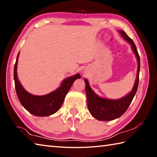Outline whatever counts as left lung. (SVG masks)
<instances>
[{
	"instance_id": "8db88e82",
	"label": "left lung",
	"mask_w": 157,
	"mask_h": 157,
	"mask_svg": "<svg viewBox=\"0 0 157 157\" xmlns=\"http://www.w3.org/2000/svg\"><path fill=\"white\" fill-rule=\"evenodd\" d=\"M119 32L122 37L132 45V48L137 58L138 63L137 77H136L134 88L131 92L126 95L125 97L117 100H110L99 97L91 89L87 79H84L86 82V93L87 96L88 110L94 117L100 121H111V120L115 119L121 117L127 111L131 104L138 87L140 61V56L137 48L134 41L126 34L125 32L122 30H119Z\"/></svg>"
}]
</instances>
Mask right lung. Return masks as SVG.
<instances>
[{"instance_id": "add662e5", "label": "right lung", "mask_w": 157, "mask_h": 157, "mask_svg": "<svg viewBox=\"0 0 157 157\" xmlns=\"http://www.w3.org/2000/svg\"><path fill=\"white\" fill-rule=\"evenodd\" d=\"M18 53L14 66V81L17 95L22 106L31 114L38 117H46L54 114L62 106L66 94L75 79L81 78L79 74L69 77L62 82L61 86L51 93L44 96L29 94L20 84L17 75Z\"/></svg>"}]
</instances>
